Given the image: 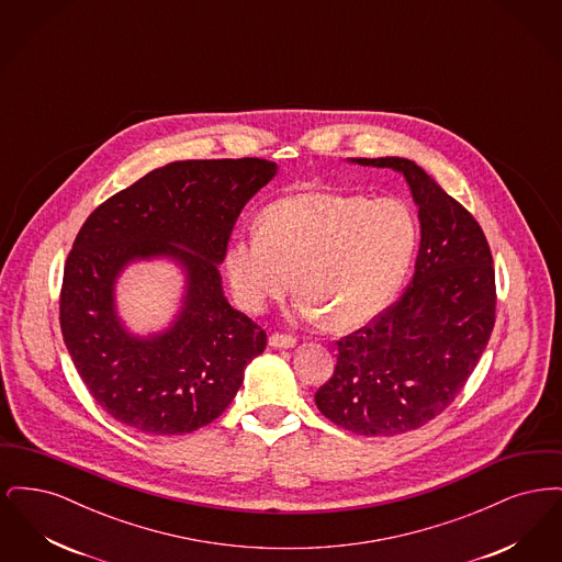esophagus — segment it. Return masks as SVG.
<instances>
[{
  "mask_svg": "<svg viewBox=\"0 0 562 562\" xmlns=\"http://www.w3.org/2000/svg\"><path fill=\"white\" fill-rule=\"evenodd\" d=\"M269 346L273 349H291L296 346V339L291 335H280V333H273L269 337Z\"/></svg>",
  "mask_w": 562,
  "mask_h": 562,
  "instance_id": "esophagus-1",
  "label": "esophagus"
}]
</instances>
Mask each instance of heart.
<instances>
[{"label": "heart", "instance_id": "1", "mask_svg": "<svg viewBox=\"0 0 562 562\" xmlns=\"http://www.w3.org/2000/svg\"><path fill=\"white\" fill-rule=\"evenodd\" d=\"M417 227L396 200L299 191L271 202L259 229L225 246L232 293L246 312H263L294 284V318L349 330L376 318L398 291Z\"/></svg>", "mask_w": 562, "mask_h": 562}]
</instances>
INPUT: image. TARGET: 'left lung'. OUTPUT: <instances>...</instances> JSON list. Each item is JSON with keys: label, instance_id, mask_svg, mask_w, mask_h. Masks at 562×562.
I'll use <instances>...</instances> for the list:
<instances>
[{"label": "left lung", "instance_id": "8db88e82", "mask_svg": "<svg viewBox=\"0 0 562 562\" xmlns=\"http://www.w3.org/2000/svg\"><path fill=\"white\" fill-rule=\"evenodd\" d=\"M401 172L422 241L401 299L337 341L322 415L360 436H398L440 415L476 369L495 324V269L476 218L406 158H351Z\"/></svg>", "mask_w": 562, "mask_h": 562}]
</instances>
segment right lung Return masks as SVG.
Returning <instances> with one entry per match:
<instances>
[{"instance_id": "1", "label": "right lung", "mask_w": 562, "mask_h": 562, "mask_svg": "<svg viewBox=\"0 0 562 562\" xmlns=\"http://www.w3.org/2000/svg\"><path fill=\"white\" fill-rule=\"evenodd\" d=\"M259 158L172 161L86 218L67 257L60 330L88 392L109 415L151 436L189 434L236 398L268 335L229 305L218 266L246 202L276 177ZM168 258L187 276L182 307L160 334L119 318L114 284L136 260Z\"/></svg>"}]
</instances>
